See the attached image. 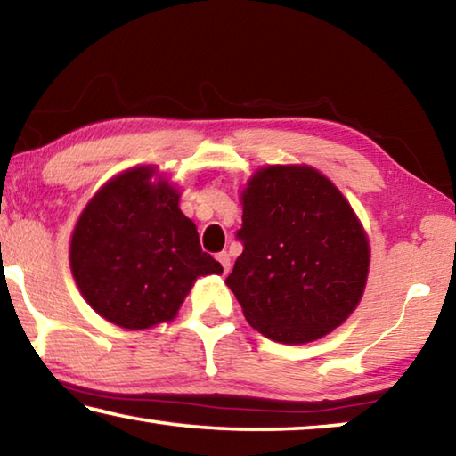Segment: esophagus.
Returning a JSON list of instances; mask_svg holds the SVG:
<instances>
[{
  "mask_svg": "<svg viewBox=\"0 0 456 456\" xmlns=\"http://www.w3.org/2000/svg\"><path fill=\"white\" fill-rule=\"evenodd\" d=\"M217 261L223 265V272L229 273V269H231V256H229V253L227 251L217 253Z\"/></svg>",
  "mask_w": 456,
  "mask_h": 456,
  "instance_id": "34e87169",
  "label": "esophagus"
}]
</instances>
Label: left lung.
<instances>
[{"label": "left lung", "mask_w": 456, "mask_h": 456, "mask_svg": "<svg viewBox=\"0 0 456 456\" xmlns=\"http://www.w3.org/2000/svg\"><path fill=\"white\" fill-rule=\"evenodd\" d=\"M243 253L225 283L265 338L305 344L356 310L370 267L368 237L334 183L305 165H273L241 192Z\"/></svg>", "instance_id": "8db88e82"}]
</instances>
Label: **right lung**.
Wrapping results in <instances>:
<instances>
[{
    "mask_svg": "<svg viewBox=\"0 0 456 456\" xmlns=\"http://www.w3.org/2000/svg\"><path fill=\"white\" fill-rule=\"evenodd\" d=\"M154 167L114 176L82 211L70 241V267L84 299L108 322L144 330L173 320L197 277L223 273L200 249L181 192L151 183Z\"/></svg>",
    "mask_w": 456,
    "mask_h": 456,
    "instance_id": "1",
    "label": "right lung"
}]
</instances>
